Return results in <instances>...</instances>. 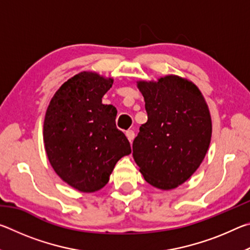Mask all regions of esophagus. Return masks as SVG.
<instances>
[{
	"label": "esophagus",
	"mask_w": 250,
	"mask_h": 250,
	"mask_svg": "<svg viewBox=\"0 0 250 250\" xmlns=\"http://www.w3.org/2000/svg\"><path fill=\"white\" fill-rule=\"evenodd\" d=\"M125 135H126V138H128V140L130 141V143H132L133 139H134V137H135L134 131H133V130H128V131H125Z\"/></svg>",
	"instance_id": "esophagus-1"
}]
</instances>
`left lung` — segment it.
I'll return each mask as SVG.
<instances>
[{"label": "left lung", "instance_id": "1", "mask_svg": "<svg viewBox=\"0 0 250 250\" xmlns=\"http://www.w3.org/2000/svg\"><path fill=\"white\" fill-rule=\"evenodd\" d=\"M138 88L145 97L147 121L133 141V159L147 183L175 188L192 176L208 150V107L195 84L179 76L138 82Z\"/></svg>", "mask_w": 250, "mask_h": 250}]
</instances>
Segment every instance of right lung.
I'll return each mask as SVG.
<instances>
[{
	"label": "right lung",
	"mask_w": 250,
	"mask_h": 250,
	"mask_svg": "<svg viewBox=\"0 0 250 250\" xmlns=\"http://www.w3.org/2000/svg\"><path fill=\"white\" fill-rule=\"evenodd\" d=\"M112 78L83 71L67 80L50 100L44 121V143L55 172L83 193L108 183L116 163L131 153L117 129V109L104 104Z\"/></svg>",
	"instance_id": "1"
}]
</instances>
